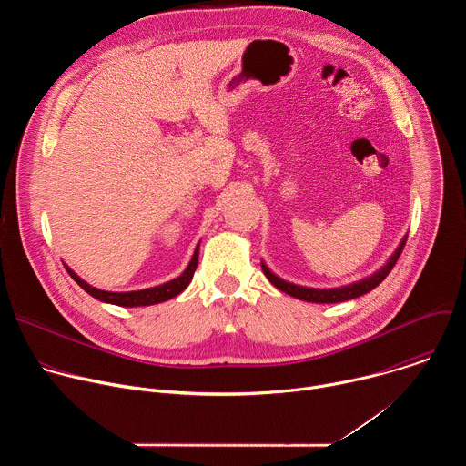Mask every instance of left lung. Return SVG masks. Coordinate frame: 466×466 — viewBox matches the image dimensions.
Returning a JSON list of instances; mask_svg holds the SVG:
<instances>
[{
    "instance_id": "obj_1",
    "label": "left lung",
    "mask_w": 466,
    "mask_h": 466,
    "mask_svg": "<svg viewBox=\"0 0 466 466\" xmlns=\"http://www.w3.org/2000/svg\"><path fill=\"white\" fill-rule=\"evenodd\" d=\"M406 239L404 238L400 241V245H398V248L394 250V254L389 258V261L383 265V268L380 271H376L374 275L360 280V282H354L350 286H343V288H334V289H313V288H304V286H297V284H291V282H286L282 280L280 277H277L268 265L261 263V269H263V275L269 279V282L279 288L280 291L295 297V299H300V300H306V302H319V304H331V302H343V300H350V299H356V297H361L369 291H372L376 286H380L385 277L392 271L394 263L398 261V258H400L402 250H404V245H406Z\"/></svg>"
}]
</instances>
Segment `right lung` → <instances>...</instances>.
Segmentation results:
<instances>
[{"instance_id":"right-lung-1","label":"right lung","mask_w":466,"mask_h":466,"mask_svg":"<svg viewBox=\"0 0 466 466\" xmlns=\"http://www.w3.org/2000/svg\"><path fill=\"white\" fill-rule=\"evenodd\" d=\"M197 261H198V245L195 247V252L191 256V261L187 268L184 269V273L180 277H177L175 280H169L162 286H155V288H147V289H140V291H123V293H114V291H103L97 289L90 284H86L81 277H77L68 265H66V271L70 273V277L94 299L101 300V302H108V304H116V306H125V308H137V306H153L164 300H169L173 297H177L178 293H182L187 284L193 279V273L197 269Z\"/></svg>"}]
</instances>
